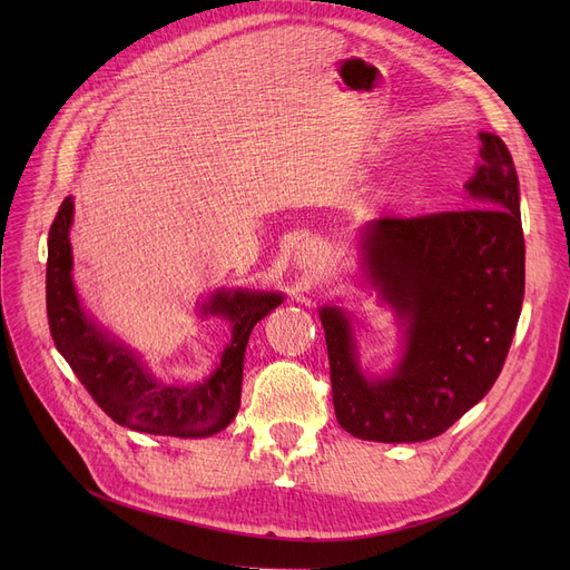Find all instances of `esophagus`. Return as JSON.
<instances>
[{
	"label": "esophagus",
	"mask_w": 570,
	"mask_h": 570,
	"mask_svg": "<svg viewBox=\"0 0 570 570\" xmlns=\"http://www.w3.org/2000/svg\"><path fill=\"white\" fill-rule=\"evenodd\" d=\"M321 261H323V249L316 243H307L297 249V263H301V267L305 269L316 267Z\"/></svg>",
	"instance_id": "1"
}]
</instances>
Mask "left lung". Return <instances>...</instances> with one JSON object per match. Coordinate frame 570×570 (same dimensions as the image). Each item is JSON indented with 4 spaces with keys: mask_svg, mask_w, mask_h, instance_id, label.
<instances>
[{
    "mask_svg": "<svg viewBox=\"0 0 570 570\" xmlns=\"http://www.w3.org/2000/svg\"><path fill=\"white\" fill-rule=\"evenodd\" d=\"M478 138L483 161L466 183L471 207L381 217L365 228L370 279L406 323L395 374L367 381L355 363L348 318L321 309L335 415L357 439H434L501 374L524 297L520 183L505 142L494 134Z\"/></svg>",
    "mask_w": 570,
    "mask_h": 570,
    "instance_id": "1",
    "label": "left lung"
}]
</instances>
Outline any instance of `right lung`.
Listing matches in <instances>:
<instances>
[{
    "mask_svg": "<svg viewBox=\"0 0 570 570\" xmlns=\"http://www.w3.org/2000/svg\"><path fill=\"white\" fill-rule=\"evenodd\" d=\"M71 217L73 200L65 198L48 235L46 309L52 342L85 391L117 425L136 432L198 439L224 430L239 409L249 335L282 303V295L217 293L205 312L233 321V342L222 355V365L198 385H166L149 376L127 346L104 335L82 314L71 282Z\"/></svg>",
    "mask_w": 570,
    "mask_h": 570,
    "instance_id": "obj_1",
    "label": "right lung"
}]
</instances>
